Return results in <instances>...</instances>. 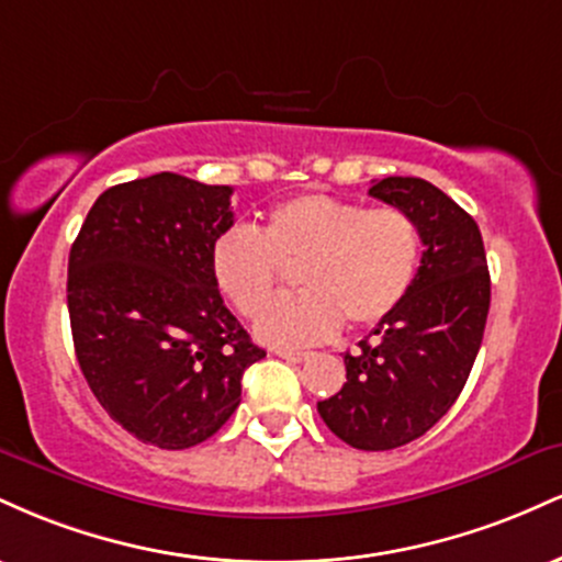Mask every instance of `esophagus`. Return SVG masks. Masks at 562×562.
<instances>
[{"instance_id": "esophagus-1", "label": "esophagus", "mask_w": 562, "mask_h": 562, "mask_svg": "<svg viewBox=\"0 0 562 562\" xmlns=\"http://www.w3.org/2000/svg\"><path fill=\"white\" fill-rule=\"evenodd\" d=\"M277 357H282L285 362H306L312 353H308V351H293V348H280V351H277Z\"/></svg>"}]
</instances>
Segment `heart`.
<instances>
[{
	"instance_id": "heart-1",
	"label": "heart",
	"mask_w": 562,
	"mask_h": 562,
	"mask_svg": "<svg viewBox=\"0 0 562 562\" xmlns=\"http://www.w3.org/2000/svg\"><path fill=\"white\" fill-rule=\"evenodd\" d=\"M420 263L423 235L406 211L317 192L272 205L261 235L224 229L209 254L214 285L243 317L260 314L285 268L302 267L307 290L256 322V335L272 346L319 344L340 322L351 330L380 325L412 293Z\"/></svg>"
}]
</instances>
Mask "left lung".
Here are the masks:
<instances>
[{"label":"left lung","instance_id":"8db88e82","mask_svg":"<svg viewBox=\"0 0 562 562\" xmlns=\"http://www.w3.org/2000/svg\"><path fill=\"white\" fill-rule=\"evenodd\" d=\"M370 195L417 222L420 274L402 306L359 340L357 353H346L344 389L317 409L348 447L385 451L434 428L465 389L492 280L479 224L447 192L417 177H385Z\"/></svg>","mask_w":562,"mask_h":562}]
</instances>
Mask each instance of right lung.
I'll return each mask as SVG.
<instances>
[{
  "mask_svg": "<svg viewBox=\"0 0 562 562\" xmlns=\"http://www.w3.org/2000/svg\"><path fill=\"white\" fill-rule=\"evenodd\" d=\"M232 187L160 171L94 200L68 256V314L89 389L121 428L190 449L229 420L267 351L224 306L211 243Z\"/></svg>",
  "mask_w": 562,
  "mask_h": 562,
  "instance_id": "add662e5",
  "label": "right lung"
}]
</instances>
